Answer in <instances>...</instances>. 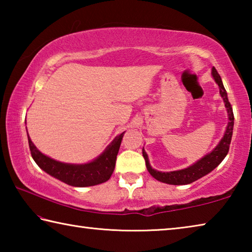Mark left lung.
<instances>
[{
	"label": "left lung",
	"instance_id": "1",
	"mask_svg": "<svg viewBox=\"0 0 252 252\" xmlns=\"http://www.w3.org/2000/svg\"><path fill=\"white\" fill-rule=\"evenodd\" d=\"M212 76L217 82V84L219 85L220 95L222 96L224 106L227 108V112H228L229 122H228L227 129H225L223 138L221 139V141L218 143V146L213 149L210 153H208L207 156H204L202 159H200L199 161L195 162V163H193L192 165H190V167H188L186 169L178 170V171H171V172H161L152 169L150 163H149L147 152L144 151V149H142V155H143L144 160H146V165H147L148 171L150 172L151 176L155 179H157L158 181L168 183V185H174V186L189 185V183L194 182L195 180H198V179L206 176V174H208L209 172H211L213 169L218 167L225 158V156H227V153L229 152L230 142H231V138H232L233 121H234L232 106L230 104V102L228 100L227 91H225L222 81H221L218 71L216 70L215 66L212 67Z\"/></svg>",
	"mask_w": 252,
	"mask_h": 252
}]
</instances>
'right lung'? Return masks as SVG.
Wrapping results in <instances>:
<instances>
[{
  "instance_id": "obj_1",
  "label": "right lung",
  "mask_w": 252,
  "mask_h": 252,
  "mask_svg": "<svg viewBox=\"0 0 252 252\" xmlns=\"http://www.w3.org/2000/svg\"><path fill=\"white\" fill-rule=\"evenodd\" d=\"M123 134L125 132L118 135L95 160L84 164L64 163L51 159L37 150L29 135L28 140L33 160L43 171L72 187H91L108 181L112 176Z\"/></svg>"
}]
</instances>
